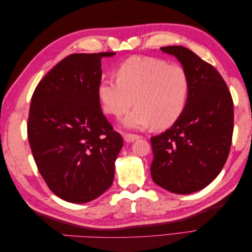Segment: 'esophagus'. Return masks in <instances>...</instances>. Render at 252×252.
Returning a JSON list of instances; mask_svg holds the SVG:
<instances>
[{
    "mask_svg": "<svg viewBox=\"0 0 252 252\" xmlns=\"http://www.w3.org/2000/svg\"><path fill=\"white\" fill-rule=\"evenodd\" d=\"M140 138H141V136L139 134H132V133H125L124 134V140L127 143H131V142L138 140Z\"/></svg>",
    "mask_w": 252,
    "mask_h": 252,
    "instance_id": "1",
    "label": "esophagus"
}]
</instances>
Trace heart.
<instances>
[{"label":"heart","mask_w":252,"mask_h":252,"mask_svg":"<svg viewBox=\"0 0 252 252\" xmlns=\"http://www.w3.org/2000/svg\"><path fill=\"white\" fill-rule=\"evenodd\" d=\"M190 80L184 68L164 60L133 57L122 63L117 80H103L97 95L106 113L121 118L129 128L170 127L184 112L189 98Z\"/></svg>","instance_id":"1"}]
</instances>
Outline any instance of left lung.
<instances>
[{
  "label": "left lung",
  "mask_w": 252,
  "mask_h": 252,
  "mask_svg": "<svg viewBox=\"0 0 252 252\" xmlns=\"http://www.w3.org/2000/svg\"><path fill=\"white\" fill-rule=\"evenodd\" d=\"M177 58L188 73L190 93L181 118L150 139V171L157 185L178 194L203 189L215 180L229 155L233 101L222 75L183 46L161 47Z\"/></svg>",
  "instance_id": "1"
}]
</instances>
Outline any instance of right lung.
<instances>
[{"label":"right lung","instance_id":"right-lung-1","mask_svg":"<svg viewBox=\"0 0 252 252\" xmlns=\"http://www.w3.org/2000/svg\"><path fill=\"white\" fill-rule=\"evenodd\" d=\"M116 52L73 53L37 84L27 134L37 169L61 199L82 204L113 182L123 138L102 112L97 87L101 61Z\"/></svg>","mask_w":252,"mask_h":252}]
</instances>
